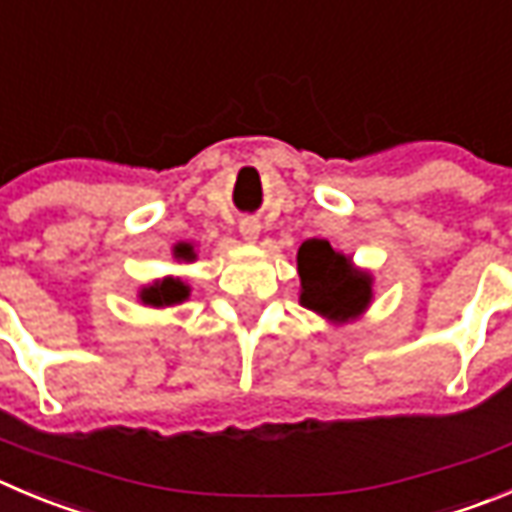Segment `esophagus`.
<instances>
[{
	"label": "esophagus",
	"mask_w": 512,
	"mask_h": 512,
	"mask_svg": "<svg viewBox=\"0 0 512 512\" xmlns=\"http://www.w3.org/2000/svg\"><path fill=\"white\" fill-rule=\"evenodd\" d=\"M240 234L245 242H257V237H260V222L257 219H242Z\"/></svg>",
	"instance_id": "esophagus-1"
}]
</instances>
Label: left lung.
I'll use <instances>...</instances> for the list:
<instances>
[{
  "instance_id": "left-lung-1",
  "label": "left lung",
  "mask_w": 512,
  "mask_h": 512,
  "mask_svg": "<svg viewBox=\"0 0 512 512\" xmlns=\"http://www.w3.org/2000/svg\"><path fill=\"white\" fill-rule=\"evenodd\" d=\"M300 305L343 326L369 310L374 303V275L353 265L328 240H305L298 250Z\"/></svg>"
}]
</instances>
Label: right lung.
Here are the masks:
<instances>
[{"mask_svg":"<svg viewBox=\"0 0 512 512\" xmlns=\"http://www.w3.org/2000/svg\"><path fill=\"white\" fill-rule=\"evenodd\" d=\"M194 257L197 255H194V250H191L189 245L176 250V260L191 262ZM189 295V285L181 278H171V275L169 278L154 280V283L143 285V288L138 290V300H141L143 305H151V308H171V305H179L184 303V300H189Z\"/></svg>","mask_w":512,"mask_h":512,"instance_id":"1","label":"right lung"}]
</instances>
